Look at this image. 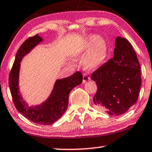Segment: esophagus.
Here are the masks:
<instances>
[{
    "label": "esophagus",
    "instance_id": "esophagus-1",
    "mask_svg": "<svg viewBox=\"0 0 152 152\" xmlns=\"http://www.w3.org/2000/svg\"><path fill=\"white\" fill-rule=\"evenodd\" d=\"M89 80H90V77H89L88 75L84 74L83 75V83H85L87 81H88Z\"/></svg>",
    "mask_w": 152,
    "mask_h": 152
}]
</instances>
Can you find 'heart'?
<instances>
[{"mask_svg": "<svg viewBox=\"0 0 152 152\" xmlns=\"http://www.w3.org/2000/svg\"><path fill=\"white\" fill-rule=\"evenodd\" d=\"M108 55L106 41L96 34H90L75 44L71 51L74 60L83 58V64L86 69L94 71L106 63Z\"/></svg>", "mask_w": 152, "mask_h": 152, "instance_id": "1", "label": "heart"}]
</instances>
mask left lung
<instances>
[{
  "label": "left lung",
  "instance_id": "left-lung-1",
  "mask_svg": "<svg viewBox=\"0 0 152 152\" xmlns=\"http://www.w3.org/2000/svg\"><path fill=\"white\" fill-rule=\"evenodd\" d=\"M113 58L92 73L98 90L94 107L112 116L125 113L137 101L141 71L137 56L130 42L116 38Z\"/></svg>",
  "mask_w": 152,
  "mask_h": 152
}]
</instances>
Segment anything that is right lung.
<instances>
[{
  "instance_id": "obj_1",
  "label": "right lung",
  "mask_w": 152,
  "mask_h": 152,
  "mask_svg": "<svg viewBox=\"0 0 152 152\" xmlns=\"http://www.w3.org/2000/svg\"><path fill=\"white\" fill-rule=\"evenodd\" d=\"M42 41L43 39L37 34L27 39L20 46L10 72L9 85L13 101L18 112L35 123L48 125L55 123L65 113L69 105V94L74 88L82 83L83 76L80 72H76L68 77L57 79L46 101L39 105L29 106L19 91L20 63L26 54Z\"/></svg>"
}]
</instances>
